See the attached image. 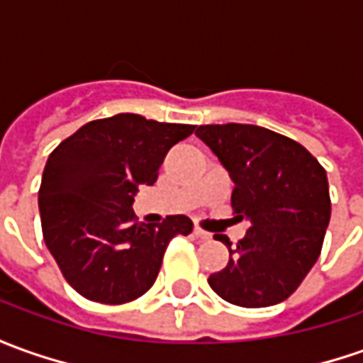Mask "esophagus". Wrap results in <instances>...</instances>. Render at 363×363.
I'll return each mask as SVG.
<instances>
[{"label":"esophagus","mask_w":363,"mask_h":363,"mask_svg":"<svg viewBox=\"0 0 363 363\" xmlns=\"http://www.w3.org/2000/svg\"><path fill=\"white\" fill-rule=\"evenodd\" d=\"M192 234H194L196 238H202V240H208V238H211V233L202 230L201 226H194V230H192Z\"/></svg>","instance_id":"obj_1"}]
</instances>
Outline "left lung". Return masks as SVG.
I'll return each mask as SVG.
<instances>
[{"mask_svg": "<svg viewBox=\"0 0 363 363\" xmlns=\"http://www.w3.org/2000/svg\"><path fill=\"white\" fill-rule=\"evenodd\" d=\"M194 135L230 172L234 218L250 223L234 248L226 238L233 256L208 284L242 308L284 302L322 252L332 213L324 167L300 143L256 125H201Z\"/></svg>", "mask_w": 363, "mask_h": 363, "instance_id": "1", "label": "left lung"}]
</instances>
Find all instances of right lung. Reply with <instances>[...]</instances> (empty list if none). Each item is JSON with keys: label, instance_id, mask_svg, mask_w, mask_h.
Returning a JSON list of instances; mask_svg holds the SVG:
<instances>
[{"label": "right lung", "instance_id": "add662e5", "mask_svg": "<svg viewBox=\"0 0 363 363\" xmlns=\"http://www.w3.org/2000/svg\"><path fill=\"white\" fill-rule=\"evenodd\" d=\"M192 130L119 113L83 125L49 155L39 186L43 240L83 298L137 300L155 284L169 242L192 233L184 214L143 224L133 213L139 186L157 182L167 152Z\"/></svg>", "mask_w": 363, "mask_h": 363}]
</instances>
